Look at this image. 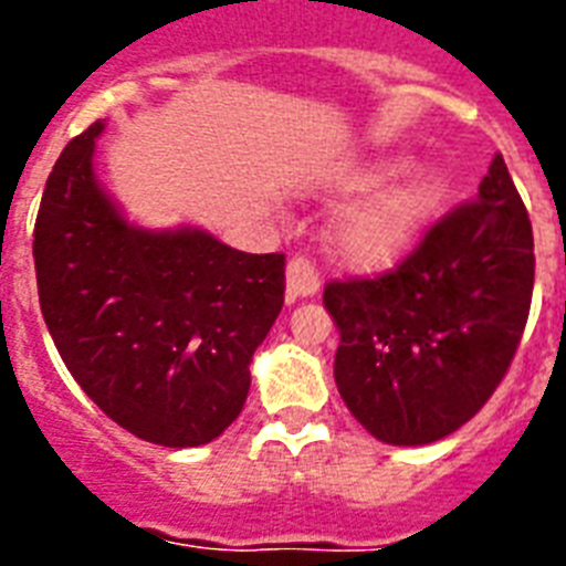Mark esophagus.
Masks as SVG:
<instances>
[{
    "label": "esophagus",
    "mask_w": 566,
    "mask_h": 566,
    "mask_svg": "<svg viewBox=\"0 0 566 566\" xmlns=\"http://www.w3.org/2000/svg\"><path fill=\"white\" fill-rule=\"evenodd\" d=\"M319 291V275L308 258H293L287 264V300H305Z\"/></svg>",
    "instance_id": "34e87169"
}]
</instances>
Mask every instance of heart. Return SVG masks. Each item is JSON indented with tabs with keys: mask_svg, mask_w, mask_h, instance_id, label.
Here are the masks:
<instances>
[{
	"mask_svg": "<svg viewBox=\"0 0 566 566\" xmlns=\"http://www.w3.org/2000/svg\"><path fill=\"white\" fill-rule=\"evenodd\" d=\"M402 170L396 158H373L332 179L337 193H361ZM449 181L434 170L408 172L402 179L378 188L355 202L332 229V249L346 266L355 270H387L420 247L426 231L443 211Z\"/></svg>",
	"mask_w": 566,
	"mask_h": 566,
	"instance_id": "b5f03b06",
	"label": "heart"
}]
</instances>
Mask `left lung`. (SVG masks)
Returning a JSON list of instances; mask_svg holds the SVG:
<instances>
[{
	"label": "left lung",
	"instance_id": "left-lung-1",
	"mask_svg": "<svg viewBox=\"0 0 566 566\" xmlns=\"http://www.w3.org/2000/svg\"><path fill=\"white\" fill-rule=\"evenodd\" d=\"M535 238L496 155L473 202L434 222L394 273L332 282L335 381L373 438L422 447L479 413L526 328Z\"/></svg>",
	"mask_w": 566,
	"mask_h": 566
}]
</instances>
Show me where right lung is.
<instances>
[{
    "label": "right lung",
    "instance_id": "1",
    "mask_svg": "<svg viewBox=\"0 0 566 566\" xmlns=\"http://www.w3.org/2000/svg\"><path fill=\"white\" fill-rule=\"evenodd\" d=\"M105 123L49 172L34 270L40 311L82 390L137 438L202 447L249 394V361L284 305V255H249L196 226L144 229L102 188Z\"/></svg>",
    "mask_w": 566,
    "mask_h": 566
}]
</instances>
